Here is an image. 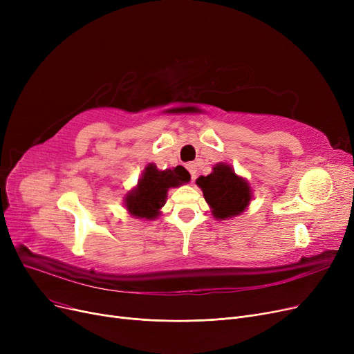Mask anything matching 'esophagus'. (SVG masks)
Listing matches in <instances>:
<instances>
[{"instance_id": "esophagus-1", "label": "esophagus", "mask_w": 354, "mask_h": 354, "mask_svg": "<svg viewBox=\"0 0 354 354\" xmlns=\"http://www.w3.org/2000/svg\"><path fill=\"white\" fill-rule=\"evenodd\" d=\"M187 169L189 171L191 179H192V182H194V180L196 179V169H198L196 165H195V163H188V165H187Z\"/></svg>"}]
</instances>
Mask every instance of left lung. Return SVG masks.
Listing matches in <instances>:
<instances>
[{
    "mask_svg": "<svg viewBox=\"0 0 354 354\" xmlns=\"http://www.w3.org/2000/svg\"><path fill=\"white\" fill-rule=\"evenodd\" d=\"M196 185L218 221L231 219L243 214L252 199V189L245 178L235 174L225 162L216 163L208 176H199Z\"/></svg>",
    "mask_w": 354,
    "mask_h": 354,
    "instance_id": "8db88e82",
    "label": "left lung"
}]
</instances>
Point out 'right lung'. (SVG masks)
<instances>
[{
    "label": "right lung",
    "instance_id": "right-lung-1",
    "mask_svg": "<svg viewBox=\"0 0 354 354\" xmlns=\"http://www.w3.org/2000/svg\"><path fill=\"white\" fill-rule=\"evenodd\" d=\"M189 179V174L182 166L159 171L155 163H149L145 166L136 187L124 195V208L136 219L153 221L162 214L167 191L180 187Z\"/></svg>",
    "mask_w": 354,
    "mask_h": 354
}]
</instances>
